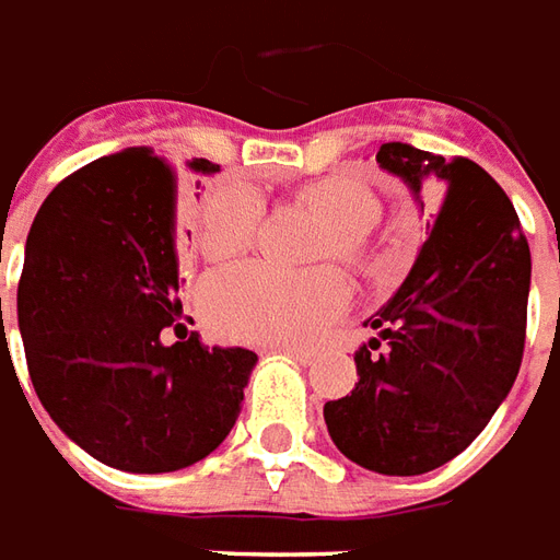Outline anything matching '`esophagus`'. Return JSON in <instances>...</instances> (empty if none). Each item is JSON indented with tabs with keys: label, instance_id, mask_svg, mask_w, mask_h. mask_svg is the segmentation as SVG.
<instances>
[{
	"label": "esophagus",
	"instance_id": "esophagus-1",
	"mask_svg": "<svg viewBox=\"0 0 560 560\" xmlns=\"http://www.w3.org/2000/svg\"><path fill=\"white\" fill-rule=\"evenodd\" d=\"M268 352H280V355H287V359H295L299 364L316 362V352L299 350V347H268Z\"/></svg>",
	"mask_w": 560,
	"mask_h": 560
}]
</instances>
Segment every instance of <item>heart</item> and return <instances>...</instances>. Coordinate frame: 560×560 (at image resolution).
<instances>
[{
    "instance_id": "1",
    "label": "heart",
    "mask_w": 560,
    "mask_h": 560,
    "mask_svg": "<svg viewBox=\"0 0 560 560\" xmlns=\"http://www.w3.org/2000/svg\"><path fill=\"white\" fill-rule=\"evenodd\" d=\"M307 205L331 223L319 256L343 261L368 259V229L376 220V198L352 180L311 186ZM265 201L259 189L241 180L223 184L198 208V247L210 259L237 256L256 241ZM350 283L337 268L283 271L261 261L213 271L201 283V307L210 325L237 340L307 343L323 335L350 304Z\"/></svg>"
}]
</instances>
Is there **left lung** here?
Wrapping results in <instances>:
<instances>
[{
  "label": "left lung",
  "mask_w": 560,
  "mask_h": 560,
  "mask_svg": "<svg viewBox=\"0 0 560 560\" xmlns=\"http://www.w3.org/2000/svg\"><path fill=\"white\" fill-rule=\"evenodd\" d=\"M376 162L434 210L407 280L364 323L376 337L355 352L359 383L323 413L350 462L419 477L467 450L513 388L530 249L513 201L477 162L400 141L380 147Z\"/></svg>",
  "instance_id": "obj_1"
}]
</instances>
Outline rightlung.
<instances>
[{"label": "right lung", "instance_id": "right-lung-1", "mask_svg": "<svg viewBox=\"0 0 560 560\" xmlns=\"http://www.w3.org/2000/svg\"><path fill=\"white\" fill-rule=\"evenodd\" d=\"M189 172L220 165L192 160ZM177 172L126 147L69 174L26 237L18 319L35 395L66 438L129 474L201 462L235 425L256 352L180 323Z\"/></svg>", "mask_w": 560, "mask_h": 560}]
</instances>
